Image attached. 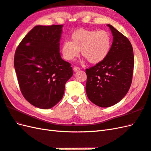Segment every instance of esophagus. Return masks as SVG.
Instances as JSON below:
<instances>
[{"mask_svg":"<svg viewBox=\"0 0 151 151\" xmlns=\"http://www.w3.org/2000/svg\"><path fill=\"white\" fill-rule=\"evenodd\" d=\"M73 71L76 72L79 71V70H80V68H79V67H78V66H74L73 68Z\"/></svg>","mask_w":151,"mask_h":151,"instance_id":"esophagus-1","label":"esophagus"}]
</instances>
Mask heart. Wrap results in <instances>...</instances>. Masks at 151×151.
Masks as SVG:
<instances>
[{"label": "heart", "mask_w": 151, "mask_h": 151, "mask_svg": "<svg viewBox=\"0 0 151 151\" xmlns=\"http://www.w3.org/2000/svg\"><path fill=\"white\" fill-rule=\"evenodd\" d=\"M112 39L105 30L80 29L71 35V40L63 43V58L71 61L78 56L81 50L83 56L92 64L103 61L110 51Z\"/></svg>", "instance_id": "heart-1"}]
</instances>
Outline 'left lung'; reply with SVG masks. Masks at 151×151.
<instances>
[{
    "label": "left lung",
    "mask_w": 151,
    "mask_h": 151,
    "mask_svg": "<svg viewBox=\"0 0 151 151\" xmlns=\"http://www.w3.org/2000/svg\"><path fill=\"white\" fill-rule=\"evenodd\" d=\"M113 42L106 58L86 69V92L88 99L101 107L111 106L125 96L132 83L134 65L131 43L112 25Z\"/></svg>",
    "instance_id": "obj_1"
}]
</instances>
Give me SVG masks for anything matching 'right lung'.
I'll return each instance as SVG.
<instances>
[{"instance_id":"1","label":"right lung","mask_w":151,"mask_h":151,"mask_svg":"<svg viewBox=\"0 0 151 151\" xmlns=\"http://www.w3.org/2000/svg\"><path fill=\"white\" fill-rule=\"evenodd\" d=\"M63 26H35L15 51L14 66L21 92L39 109H48L58 103L73 75L71 65L59 52Z\"/></svg>"}]
</instances>
